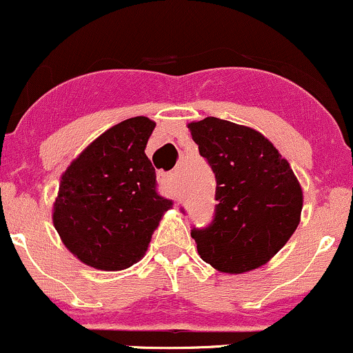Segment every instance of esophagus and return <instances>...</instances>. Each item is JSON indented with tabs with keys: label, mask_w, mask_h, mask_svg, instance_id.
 I'll list each match as a JSON object with an SVG mask.
<instances>
[{
	"label": "esophagus",
	"mask_w": 353,
	"mask_h": 353,
	"mask_svg": "<svg viewBox=\"0 0 353 353\" xmlns=\"http://www.w3.org/2000/svg\"><path fill=\"white\" fill-rule=\"evenodd\" d=\"M159 184L169 196L176 194V176L172 172H161L159 174Z\"/></svg>",
	"instance_id": "obj_1"
}]
</instances>
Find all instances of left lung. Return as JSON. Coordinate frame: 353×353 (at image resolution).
<instances>
[{"instance_id":"left-lung-1","label":"left lung","mask_w":353,"mask_h":353,"mask_svg":"<svg viewBox=\"0 0 353 353\" xmlns=\"http://www.w3.org/2000/svg\"><path fill=\"white\" fill-rule=\"evenodd\" d=\"M188 128L217 182L212 224L190 232L197 252L219 272L259 269L301 222L303 194L292 168L252 128L212 116Z\"/></svg>"}]
</instances>
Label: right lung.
Returning a JSON list of instances; mask_svg holds the SVG:
<instances>
[{
	"mask_svg": "<svg viewBox=\"0 0 353 353\" xmlns=\"http://www.w3.org/2000/svg\"><path fill=\"white\" fill-rule=\"evenodd\" d=\"M156 123L137 116L112 125L63 172L52 224L66 249L98 270L139 262L172 201L157 192L144 149Z\"/></svg>",
	"mask_w": 353,
	"mask_h": 353,
	"instance_id": "add662e5",
	"label": "right lung"
}]
</instances>
